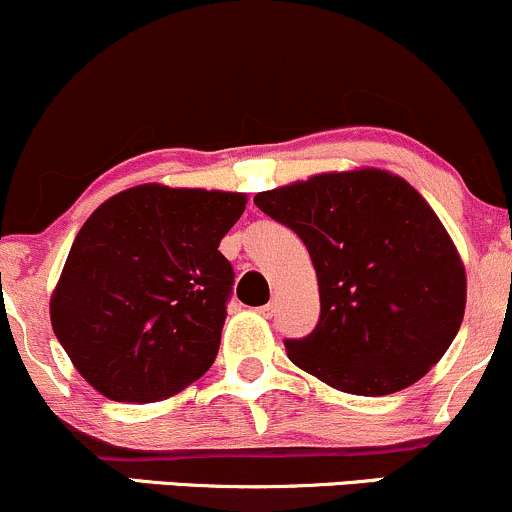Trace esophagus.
<instances>
[{
  "mask_svg": "<svg viewBox=\"0 0 512 512\" xmlns=\"http://www.w3.org/2000/svg\"><path fill=\"white\" fill-rule=\"evenodd\" d=\"M274 311H277V303H274V301H269L267 306L257 308V313H260V316H265V318H272Z\"/></svg>",
  "mask_w": 512,
  "mask_h": 512,
  "instance_id": "1",
  "label": "esophagus"
}]
</instances>
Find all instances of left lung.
<instances>
[{"label":"left lung","instance_id":"1","mask_svg":"<svg viewBox=\"0 0 512 512\" xmlns=\"http://www.w3.org/2000/svg\"><path fill=\"white\" fill-rule=\"evenodd\" d=\"M255 204L299 235L316 269V330L284 342L296 367L338 391L389 396L440 362L462 325L466 272L406 179L379 167L320 172Z\"/></svg>","mask_w":512,"mask_h":512}]
</instances>
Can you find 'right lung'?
Here are the masks:
<instances>
[{
	"mask_svg": "<svg viewBox=\"0 0 512 512\" xmlns=\"http://www.w3.org/2000/svg\"><path fill=\"white\" fill-rule=\"evenodd\" d=\"M247 194L138 184L84 221L50 296V323L101 396L153 403L209 372L233 267L218 252Z\"/></svg>",
	"mask_w": 512,
	"mask_h": 512,
	"instance_id": "add662e5",
	"label": "right lung"
}]
</instances>
